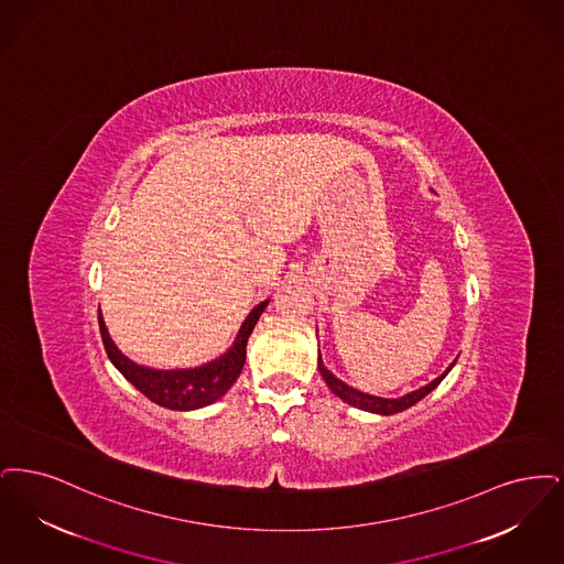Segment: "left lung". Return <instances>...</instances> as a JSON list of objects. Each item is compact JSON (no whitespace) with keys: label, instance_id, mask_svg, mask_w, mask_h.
I'll use <instances>...</instances> for the list:
<instances>
[{"label":"left lung","instance_id":"8db88e82","mask_svg":"<svg viewBox=\"0 0 564 564\" xmlns=\"http://www.w3.org/2000/svg\"><path fill=\"white\" fill-rule=\"evenodd\" d=\"M455 362H457V360H455ZM455 362L446 368L441 377H436L432 383L419 388L415 392L400 395V398H379V395H370V393L358 392V390L349 388L347 383H344L341 379H337L328 368L324 367L322 356L318 358V370L319 375L324 377L326 386L333 390L335 395H339L344 402H347V404H351V406H356V409H362V411H368V413H377V415H393V413L406 411L409 406L416 404L421 398H425L432 390H436V388L441 386L442 379L448 375V370L455 367Z\"/></svg>","mask_w":564,"mask_h":564}]
</instances>
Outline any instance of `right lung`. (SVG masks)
Wrapping results in <instances>:
<instances>
[{
  "label": "right lung",
  "instance_id": "1",
  "mask_svg": "<svg viewBox=\"0 0 564 564\" xmlns=\"http://www.w3.org/2000/svg\"><path fill=\"white\" fill-rule=\"evenodd\" d=\"M270 301L259 303L245 319L236 344L229 347L217 360L202 365L197 368H176V370H155V368L141 367L126 358L122 351L111 341L105 319L98 312V328L105 351L113 367L122 372L123 377L139 390L145 393L151 402L171 409V411H194L217 402L220 395L236 383L246 362V344L263 310Z\"/></svg>",
  "mask_w": 564,
  "mask_h": 564
}]
</instances>
